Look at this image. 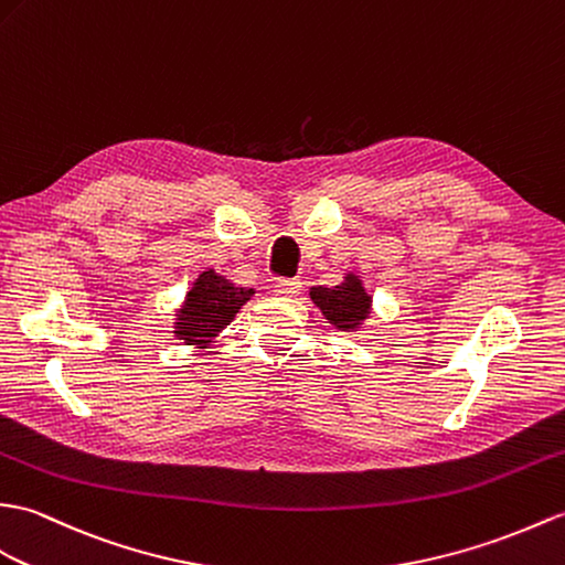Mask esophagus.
<instances>
[{
  "label": "esophagus",
  "instance_id": "1",
  "mask_svg": "<svg viewBox=\"0 0 565 565\" xmlns=\"http://www.w3.org/2000/svg\"><path fill=\"white\" fill-rule=\"evenodd\" d=\"M274 291H277L284 298H294V296L303 291V281H300V279H279L277 286H274Z\"/></svg>",
  "mask_w": 565,
  "mask_h": 565
}]
</instances>
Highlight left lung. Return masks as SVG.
<instances>
[{
	"mask_svg": "<svg viewBox=\"0 0 565 565\" xmlns=\"http://www.w3.org/2000/svg\"><path fill=\"white\" fill-rule=\"evenodd\" d=\"M310 298L334 327L353 330V327H359L365 318H369L371 296L363 291L361 281L356 277H351V274L347 277V281L339 286L312 288Z\"/></svg>",
	"mask_w": 565,
	"mask_h": 565,
	"instance_id": "1",
	"label": "left lung"
}]
</instances>
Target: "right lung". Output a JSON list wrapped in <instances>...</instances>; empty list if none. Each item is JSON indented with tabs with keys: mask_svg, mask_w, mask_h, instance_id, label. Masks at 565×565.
<instances>
[{
	"mask_svg": "<svg viewBox=\"0 0 565 565\" xmlns=\"http://www.w3.org/2000/svg\"><path fill=\"white\" fill-rule=\"evenodd\" d=\"M255 291L253 288L233 286L216 271H204L188 294L185 308L178 318V337L185 344H206L226 327Z\"/></svg>",
	"mask_w": 565,
	"mask_h": 565,
	"instance_id": "obj_1",
	"label": "right lung"
}]
</instances>
